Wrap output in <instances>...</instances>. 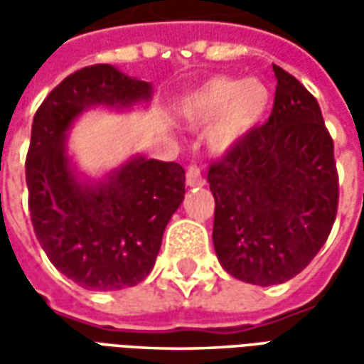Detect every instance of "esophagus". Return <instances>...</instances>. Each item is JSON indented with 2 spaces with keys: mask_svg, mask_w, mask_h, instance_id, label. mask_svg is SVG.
Wrapping results in <instances>:
<instances>
[{
  "mask_svg": "<svg viewBox=\"0 0 364 364\" xmlns=\"http://www.w3.org/2000/svg\"><path fill=\"white\" fill-rule=\"evenodd\" d=\"M185 179H187V185L189 187H203L206 183V179L203 177V171H200V167L197 164H191L189 169H187V175H185Z\"/></svg>",
  "mask_w": 364,
  "mask_h": 364,
  "instance_id": "34e87169",
  "label": "esophagus"
}]
</instances>
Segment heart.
Masks as SVG:
<instances>
[{
    "label": "heart",
    "instance_id": "obj_1",
    "mask_svg": "<svg viewBox=\"0 0 364 364\" xmlns=\"http://www.w3.org/2000/svg\"><path fill=\"white\" fill-rule=\"evenodd\" d=\"M271 103L267 85L259 80L218 75L185 97L181 114L195 127L206 128V144L214 151H228L259 127Z\"/></svg>",
    "mask_w": 364,
    "mask_h": 364
}]
</instances>
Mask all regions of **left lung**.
<instances>
[{
	"instance_id": "left-lung-1",
	"label": "left lung",
	"mask_w": 364,
	"mask_h": 364,
	"mask_svg": "<svg viewBox=\"0 0 364 364\" xmlns=\"http://www.w3.org/2000/svg\"><path fill=\"white\" fill-rule=\"evenodd\" d=\"M271 117L208 169L213 242L240 281L271 287L296 277L326 244L337 214L333 140L316 97L273 66Z\"/></svg>"
}]
</instances>
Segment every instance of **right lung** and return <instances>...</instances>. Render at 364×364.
Returning a JSON list of instances; mask_svg holds the SVG:
<instances>
[{
    "instance_id": "obj_1",
    "label": "right lung",
    "mask_w": 364,
    "mask_h": 364,
    "mask_svg": "<svg viewBox=\"0 0 364 364\" xmlns=\"http://www.w3.org/2000/svg\"><path fill=\"white\" fill-rule=\"evenodd\" d=\"M150 95V83L95 64L68 75L33 119L25 164L31 222L52 265L83 289L120 290L150 274L185 197V169L134 156L101 181H80L68 128L91 107L124 109Z\"/></svg>"
}]
</instances>
